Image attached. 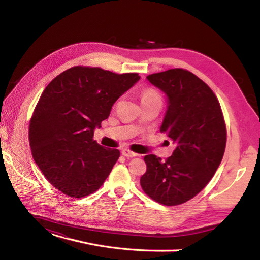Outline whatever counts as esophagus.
I'll list each match as a JSON object with an SVG mask.
<instances>
[{
  "label": "esophagus",
  "instance_id": "esophagus-1",
  "mask_svg": "<svg viewBox=\"0 0 260 260\" xmlns=\"http://www.w3.org/2000/svg\"><path fill=\"white\" fill-rule=\"evenodd\" d=\"M121 154L124 156V157H129V158H131V157H136V156H138V154L137 153H135V152H132V151H130V149H122V152H121Z\"/></svg>",
  "mask_w": 260,
  "mask_h": 260
}]
</instances>
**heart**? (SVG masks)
Here are the masks:
<instances>
[{
	"label": "heart",
	"instance_id": "1",
	"mask_svg": "<svg viewBox=\"0 0 260 260\" xmlns=\"http://www.w3.org/2000/svg\"><path fill=\"white\" fill-rule=\"evenodd\" d=\"M158 98H159L158 93H157L153 89H147V90L143 91L142 95H141V100H142V102L149 101V100H154V99H158Z\"/></svg>",
	"mask_w": 260,
	"mask_h": 260
}]
</instances>
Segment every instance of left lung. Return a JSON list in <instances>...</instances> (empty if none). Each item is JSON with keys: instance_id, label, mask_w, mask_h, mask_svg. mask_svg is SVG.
I'll return each instance as SVG.
<instances>
[{"instance_id": "1", "label": "left lung", "mask_w": 260, "mask_h": 260, "mask_svg": "<svg viewBox=\"0 0 260 260\" xmlns=\"http://www.w3.org/2000/svg\"><path fill=\"white\" fill-rule=\"evenodd\" d=\"M146 79L166 94L160 132L176 149L165 161L146 155L140 183L152 200L176 206L193 199L214 177L225 149V123L215 93L194 74L175 68Z\"/></svg>"}]
</instances>
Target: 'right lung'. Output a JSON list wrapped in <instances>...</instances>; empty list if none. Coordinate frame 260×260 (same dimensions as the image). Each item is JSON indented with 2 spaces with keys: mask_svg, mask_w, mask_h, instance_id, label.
I'll return each mask as SVG.
<instances>
[{
  "mask_svg": "<svg viewBox=\"0 0 260 260\" xmlns=\"http://www.w3.org/2000/svg\"><path fill=\"white\" fill-rule=\"evenodd\" d=\"M140 80L99 67H72L48 84L31 117L32 157L57 190L81 199L95 192L120 156L93 140L115 102Z\"/></svg>",
  "mask_w": 260,
  "mask_h": 260,
  "instance_id": "right-lung-1",
  "label": "right lung"
}]
</instances>
